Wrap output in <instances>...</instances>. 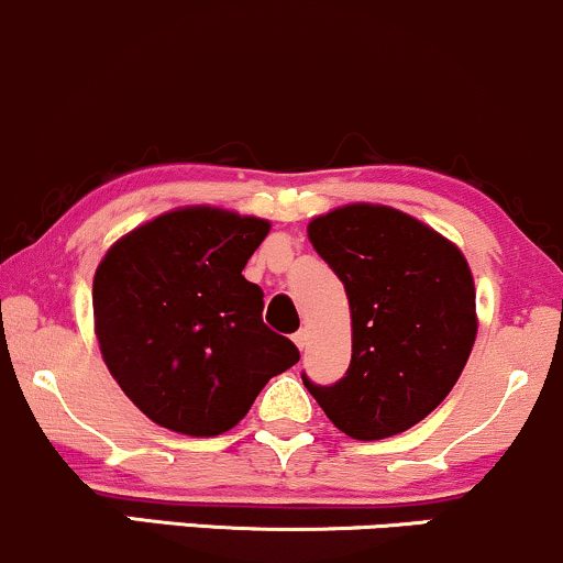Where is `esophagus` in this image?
Instances as JSON below:
<instances>
[{
    "label": "esophagus",
    "instance_id": "34e87169",
    "mask_svg": "<svg viewBox=\"0 0 563 563\" xmlns=\"http://www.w3.org/2000/svg\"><path fill=\"white\" fill-rule=\"evenodd\" d=\"M292 340H295V345L302 350V347L308 345V332H306V329H300V332H297V334L292 336Z\"/></svg>",
    "mask_w": 563,
    "mask_h": 563
}]
</instances>
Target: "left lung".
<instances>
[{"mask_svg":"<svg viewBox=\"0 0 563 563\" xmlns=\"http://www.w3.org/2000/svg\"><path fill=\"white\" fill-rule=\"evenodd\" d=\"M308 240L345 284L350 368L302 385L353 440H385L448 398L477 340V292L464 253L419 218L353 202L308 223Z\"/></svg>","mask_w":563,"mask_h":563,"instance_id":"1","label":"left lung"}]
</instances>
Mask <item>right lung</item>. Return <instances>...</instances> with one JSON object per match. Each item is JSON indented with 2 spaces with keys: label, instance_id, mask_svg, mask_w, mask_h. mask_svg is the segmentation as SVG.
Instances as JSON below:
<instances>
[{
  "label": "right lung",
  "instance_id": "obj_1",
  "mask_svg": "<svg viewBox=\"0 0 563 563\" xmlns=\"http://www.w3.org/2000/svg\"><path fill=\"white\" fill-rule=\"evenodd\" d=\"M266 218L189 205L123 234L95 274V334L125 398L170 432L216 438L300 353L242 276Z\"/></svg>",
  "mask_w": 563,
  "mask_h": 563
}]
</instances>
